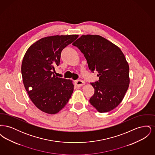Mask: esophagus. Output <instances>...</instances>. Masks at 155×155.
<instances>
[{"mask_svg":"<svg viewBox=\"0 0 155 155\" xmlns=\"http://www.w3.org/2000/svg\"><path fill=\"white\" fill-rule=\"evenodd\" d=\"M84 84H85V82L84 81H82V80H80L75 81V86H77L78 87H80L81 86L84 85Z\"/></svg>","mask_w":155,"mask_h":155,"instance_id":"esophagus-1","label":"esophagus"}]
</instances>
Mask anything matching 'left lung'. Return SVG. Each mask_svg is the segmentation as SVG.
I'll return each instance as SVG.
<instances>
[{"label": "left lung", "mask_w": 155, "mask_h": 155, "mask_svg": "<svg viewBox=\"0 0 155 155\" xmlns=\"http://www.w3.org/2000/svg\"><path fill=\"white\" fill-rule=\"evenodd\" d=\"M87 59L89 70L99 80L91 84L95 93L89 102L100 113L115 109L123 99L130 84L129 66L121 49L99 35H82L73 44Z\"/></svg>", "instance_id": "1"}]
</instances>
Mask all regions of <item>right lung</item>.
Wrapping results in <instances>:
<instances>
[{
  "mask_svg": "<svg viewBox=\"0 0 155 155\" xmlns=\"http://www.w3.org/2000/svg\"><path fill=\"white\" fill-rule=\"evenodd\" d=\"M77 35L45 37L32 45L21 64L24 87L39 110L54 114L68 102L74 90L70 80L56 77L54 66L60 64L61 53L78 38Z\"/></svg>",
  "mask_w": 155,
  "mask_h": 155,
  "instance_id": "add662e5",
  "label": "right lung"
}]
</instances>
